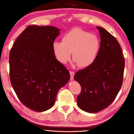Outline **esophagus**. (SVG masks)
Instances as JSON below:
<instances>
[{"label": "esophagus", "mask_w": 134, "mask_h": 134, "mask_svg": "<svg viewBox=\"0 0 134 134\" xmlns=\"http://www.w3.org/2000/svg\"><path fill=\"white\" fill-rule=\"evenodd\" d=\"M70 73L71 80H72L74 79V75H75V72H74L73 71H70Z\"/></svg>", "instance_id": "obj_1"}]
</instances>
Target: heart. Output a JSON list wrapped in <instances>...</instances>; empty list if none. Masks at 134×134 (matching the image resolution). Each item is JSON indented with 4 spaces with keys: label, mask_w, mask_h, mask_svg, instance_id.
<instances>
[{
    "label": "heart",
    "mask_w": 134,
    "mask_h": 134,
    "mask_svg": "<svg viewBox=\"0 0 134 134\" xmlns=\"http://www.w3.org/2000/svg\"><path fill=\"white\" fill-rule=\"evenodd\" d=\"M54 57L61 63L65 64L72 58L78 66H90L94 62L99 52L100 41L95 35L80 29H73L64 34L62 42L53 43Z\"/></svg>",
    "instance_id": "heart-1"
}]
</instances>
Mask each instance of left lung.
Listing matches in <instances>:
<instances>
[{
  "label": "left lung",
  "instance_id": "1",
  "mask_svg": "<svg viewBox=\"0 0 134 134\" xmlns=\"http://www.w3.org/2000/svg\"><path fill=\"white\" fill-rule=\"evenodd\" d=\"M97 29L100 33V44L96 59L74 76L81 87L77 97V105L90 113H97L114 101L122 85L125 66L117 39L103 28Z\"/></svg>",
  "mask_w": 134,
  "mask_h": 134
}]
</instances>
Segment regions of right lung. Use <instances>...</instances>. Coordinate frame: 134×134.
<instances>
[{
    "label": "right lung",
    "instance_id": "add662e5",
    "mask_svg": "<svg viewBox=\"0 0 134 134\" xmlns=\"http://www.w3.org/2000/svg\"><path fill=\"white\" fill-rule=\"evenodd\" d=\"M59 32L52 26H28L10 52L12 86L23 104L35 111L50 109L58 90L70 78L69 71L53 51Z\"/></svg>",
    "mask_w": 134,
    "mask_h": 134
}]
</instances>
